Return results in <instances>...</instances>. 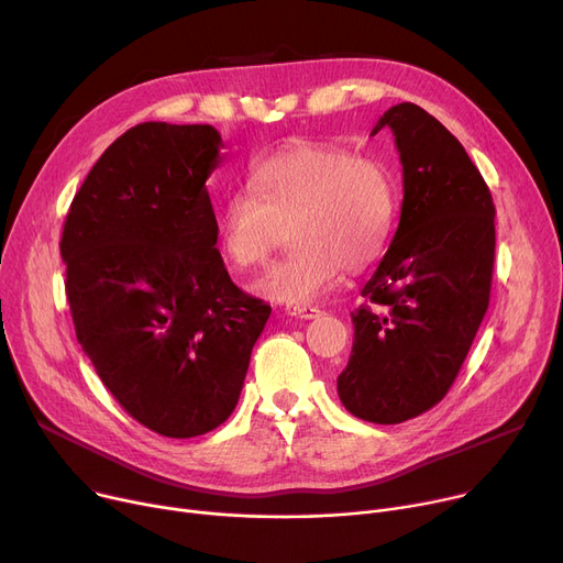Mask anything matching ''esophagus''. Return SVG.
I'll list each match as a JSON object with an SVG mask.
<instances>
[{
	"instance_id": "34e87169",
	"label": "esophagus",
	"mask_w": 563,
	"mask_h": 563,
	"mask_svg": "<svg viewBox=\"0 0 563 563\" xmlns=\"http://www.w3.org/2000/svg\"><path fill=\"white\" fill-rule=\"evenodd\" d=\"M319 308H314V306H287V314H291V317H299V319H314V317H319Z\"/></svg>"
}]
</instances>
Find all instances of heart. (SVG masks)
Returning a JSON list of instances; mask_svg holds the SVG:
<instances>
[{
	"label": "heart",
	"mask_w": 563,
	"mask_h": 563,
	"mask_svg": "<svg viewBox=\"0 0 563 563\" xmlns=\"http://www.w3.org/2000/svg\"><path fill=\"white\" fill-rule=\"evenodd\" d=\"M388 168L335 145L303 143L257 159L249 191L230 194L217 214V246L234 272L262 264L287 234L289 251L251 289L262 299L303 306L342 276L374 264L397 223Z\"/></svg>",
	"instance_id": "b5f03b06"
}]
</instances>
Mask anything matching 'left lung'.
<instances>
[{
  "label": "left lung",
  "instance_id": "8db88e82",
  "mask_svg": "<svg viewBox=\"0 0 563 563\" xmlns=\"http://www.w3.org/2000/svg\"><path fill=\"white\" fill-rule=\"evenodd\" d=\"M404 168L399 228L351 312L353 346L338 395L374 424L418 418L448 395L488 310L495 205L459 139L412 102L390 107ZM376 305V309L371 306Z\"/></svg>",
  "mask_w": 563,
  "mask_h": 563
}]
</instances>
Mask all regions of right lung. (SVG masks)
I'll return each instance as SVG.
<instances>
[{
	"label": "right lung",
	"instance_id": "obj_1",
	"mask_svg": "<svg viewBox=\"0 0 563 563\" xmlns=\"http://www.w3.org/2000/svg\"><path fill=\"white\" fill-rule=\"evenodd\" d=\"M221 147L212 125L128 130L86 175L58 244L77 342L128 416L166 438L230 418L272 314L217 249L205 183Z\"/></svg>",
	"mask_w": 563,
	"mask_h": 563
}]
</instances>
